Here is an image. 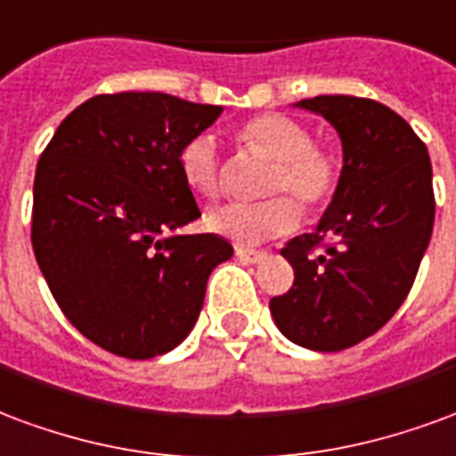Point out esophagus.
<instances>
[{"instance_id": "obj_1", "label": "esophagus", "mask_w": 456, "mask_h": 456, "mask_svg": "<svg viewBox=\"0 0 456 456\" xmlns=\"http://www.w3.org/2000/svg\"><path fill=\"white\" fill-rule=\"evenodd\" d=\"M235 255H238L242 262H250V265H257V262H262L267 257V252L250 250V248H235Z\"/></svg>"}]
</instances>
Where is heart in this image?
I'll return each instance as SVG.
<instances>
[{
	"label": "heart",
	"instance_id": "heart-1",
	"mask_svg": "<svg viewBox=\"0 0 456 456\" xmlns=\"http://www.w3.org/2000/svg\"><path fill=\"white\" fill-rule=\"evenodd\" d=\"M235 138L248 151L274 159L269 172L267 194H277L257 204H225L206 216V225L238 245H257L277 235H287L301 221V206L318 211L333 201L340 184V162L333 152L315 145L304 123L284 114H260L245 121ZM179 172L187 187L199 196L221 194V158L211 135H196L179 151ZM287 191V195H279Z\"/></svg>",
	"mask_w": 456,
	"mask_h": 456
}]
</instances>
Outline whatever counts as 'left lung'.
<instances>
[{
  "label": "left lung",
  "instance_id": "obj_1",
  "mask_svg": "<svg viewBox=\"0 0 456 456\" xmlns=\"http://www.w3.org/2000/svg\"><path fill=\"white\" fill-rule=\"evenodd\" d=\"M297 106L338 131L342 172L315 231L281 250L294 287L269 311L291 342L340 352L387 325L413 287L433 235V165L413 128L374 99L323 94Z\"/></svg>",
  "mask_w": 456,
  "mask_h": 456
}]
</instances>
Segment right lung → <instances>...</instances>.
Here are the masks:
<instances>
[{"mask_svg":"<svg viewBox=\"0 0 456 456\" xmlns=\"http://www.w3.org/2000/svg\"><path fill=\"white\" fill-rule=\"evenodd\" d=\"M221 111L162 92L92 96L38 159L36 260L65 318L106 352L175 350L201 314L208 274L232 257L214 232L169 235L201 216L179 151Z\"/></svg>","mask_w":456,"mask_h":456,"instance_id":"obj_1","label":"right lung"}]
</instances>
